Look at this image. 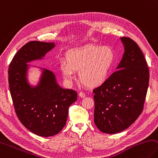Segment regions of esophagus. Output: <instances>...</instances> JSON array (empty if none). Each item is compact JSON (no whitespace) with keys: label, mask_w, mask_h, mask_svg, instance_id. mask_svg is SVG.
Wrapping results in <instances>:
<instances>
[{"label":"esophagus","mask_w":158,"mask_h":158,"mask_svg":"<svg viewBox=\"0 0 158 158\" xmlns=\"http://www.w3.org/2000/svg\"><path fill=\"white\" fill-rule=\"evenodd\" d=\"M79 97H81V98H84V97H85V93H83V92H80V93H79Z\"/></svg>","instance_id":"obj_1"}]
</instances>
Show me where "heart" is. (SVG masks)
I'll return each instance as SVG.
<instances>
[{
  "label": "heart",
  "instance_id": "obj_1",
  "mask_svg": "<svg viewBox=\"0 0 158 158\" xmlns=\"http://www.w3.org/2000/svg\"><path fill=\"white\" fill-rule=\"evenodd\" d=\"M115 52L110 46L88 45L72 50L68 54L67 61L60 62V70L67 83L76 78L79 71L80 81L90 88L104 84L115 62Z\"/></svg>",
  "mask_w": 158,
  "mask_h": 158
}]
</instances>
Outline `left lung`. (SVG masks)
Wrapping results in <instances>:
<instances>
[{
    "label": "left lung",
    "mask_w": 158,
    "mask_h": 158,
    "mask_svg": "<svg viewBox=\"0 0 158 158\" xmlns=\"http://www.w3.org/2000/svg\"><path fill=\"white\" fill-rule=\"evenodd\" d=\"M120 40L124 53L117 71L93 90L94 124L107 134L124 131L138 118L148 87L149 70L141 49L128 37Z\"/></svg>",
    "instance_id": "1"
}]
</instances>
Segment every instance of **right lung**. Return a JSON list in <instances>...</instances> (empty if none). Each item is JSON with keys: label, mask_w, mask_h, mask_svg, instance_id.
Instances as JSON below:
<instances>
[{"label": "right lung", "mask_w": 158, "mask_h": 158, "mask_svg": "<svg viewBox=\"0 0 158 158\" xmlns=\"http://www.w3.org/2000/svg\"><path fill=\"white\" fill-rule=\"evenodd\" d=\"M55 46L54 43H27L14 55L8 71L17 116L25 128L41 137L52 136L62 130L66 124L68 108L77 99L76 91L60 86L52 72L28 64L44 59ZM31 67L40 71L36 85L29 80Z\"/></svg>", "instance_id": "1"}]
</instances>
